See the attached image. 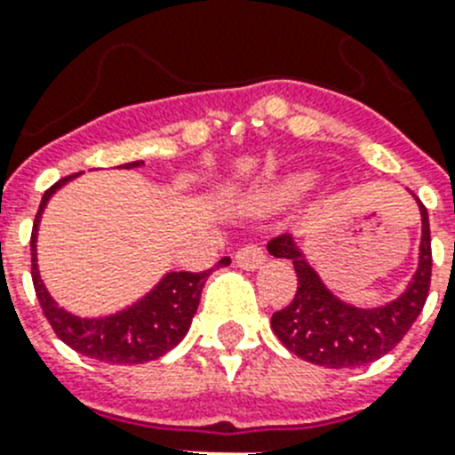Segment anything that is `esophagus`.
<instances>
[{
  "instance_id": "obj_1",
  "label": "esophagus",
  "mask_w": 455,
  "mask_h": 455,
  "mask_svg": "<svg viewBox=\"0 0 455 455\" xmlns=\"http://www.w3.org/2000/svg\"><path fill=\"white\" fill-rule=\"evenodd\" d=\"M267 262V255L259 245H243L238 252H235V264L245 271H255L257 267H262Z\"/></svg>"
}]
</instances>
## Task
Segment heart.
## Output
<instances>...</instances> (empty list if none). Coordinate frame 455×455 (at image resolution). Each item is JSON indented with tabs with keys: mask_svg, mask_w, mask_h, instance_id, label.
<instances>
[{
	"mask_svg": "<svg viewBox=\"0 0 455 455\" xmlns=\"http://www.w3.org/2000/svg\"><path fill=\"white\" fill-rule=\"evenodd\" d=\"M309 186H311V177L292 179L291 184H288L283 188V196H298V193H302L304 188H309Z\"/></svg>",
	"mask_w": 455,
	"mask_h": 455,
	"instance_id": "b5f03b06",
	"label": "heart"
}]
</instances>
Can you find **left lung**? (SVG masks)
Here are the masks:
<instances>
[{
    "mask_svg": "<svg viewBox=\"0 0 455 455\" xmlns=\"http://www.w3.org/2000/svg\"><path fill=\"white\" fill-rule=\"evenodd\" d=\"M418 205L423 217L418 271L402 298L375 309H359L335 298L307 264L292 235L271 238L267 245L271 255L291 259L298 274L292 302L271 316L276 338L292 354L325 368H352L380 359L402 342L423 311L432 278L430 220L420 200Z\"/></svg>",
    "mask_w": 455,
    "mask_h": 455,
    "instance_id": "1",
    "label": "left lung"
}]
</instances>
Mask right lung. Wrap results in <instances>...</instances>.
I'll use <instances>...</instances> for the list:
<instances>
[{
	"label": "right lung",
	"mask_w": 455,
	"mask_h": 455,
	"mask_svg": "<svg viewBox=\"0 0 455 455\" xmlns=\"http://www.w3.org/2000/svg\"><path fill=\"white\" fill-rule=\"evenodd\" d=\"M141 160L137 163L123 164L124 170L139 167ZM77 174H70L66 179H59L52 188H46L44 198L39 203V210L35 214V224H32V283L37 292L39 307L44 311L46 321L53 328L68 347H73L75 352L84 354L89 359L106 361V363H146L157 356H163L177 347L184 335L191 328L193 314L198 309L200 292L205 285L210 271H172L153 288L144 299L132 304L127 309L110 314L103 318H80L60 309L59 304L53 302L52 295L46 292L42 278L37 271V255H35V241H37V227L42 210H44L46 200L52 198L56 188L70 181ZM231 262L228 257L220 259L217 267H227Z\"/></svg>",
	"instance_id": "add662e5"
}]
</instances>
